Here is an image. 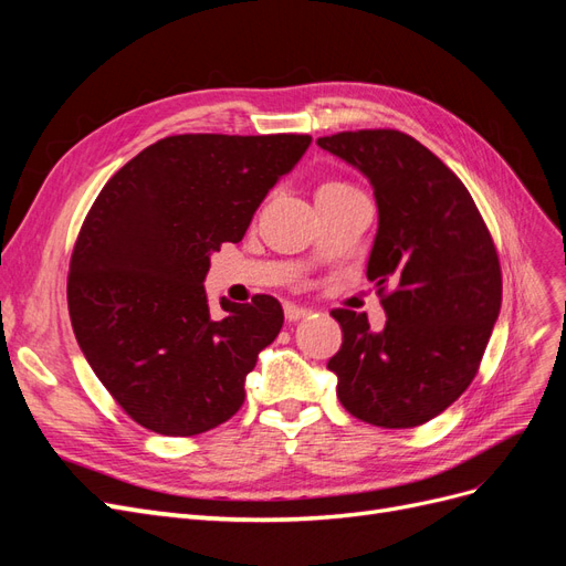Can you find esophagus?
<instances>
[{
  "label": "esophagus",
  "mask_w": 566,
  "mask_h": 566,
  "mask_svg": "<svg viewBox=\"0 0 566 566\" xmlns=\"http://www.w3.org/2000/svg\"><path fill=\"white\" fill-rule=\"evenodd\" d=\"M283 312H285L287 321H300V318H306L312 314L310 310H306V306H300V304H285Z\"/></svg>",
  "instance_id": "34e87169"
}]
</instances>
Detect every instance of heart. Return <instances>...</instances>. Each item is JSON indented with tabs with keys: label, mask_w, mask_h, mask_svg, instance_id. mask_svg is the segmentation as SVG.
<instances>
[{
	"label": "heart",
	"mask_w": 566,
	"mask_h": 566,
	"mask_svg": "<svg viewBox=\"0 0 566 566\" xmlns=\"http://www.w3.org/2000/svg\"><path fill=\"white\" fill-rule=\"evenodd\" d=\"M347 184H339V181H331V184H323L321 188H345Z\"/></svg>",
	"instance_id": "heart-1"
}]
</instances>
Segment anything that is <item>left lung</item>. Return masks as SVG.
I'll list each match as a JSON object with an SVG mask.
<instances>
[{"label":"left lung","mask_w":566,"mask_h":566,"mask_svg":"<svg viewBox=\"0 0 566 566\" xmlns=\"http://www.w3.org/2000/svg\"><path fill=\"white\" fill-rule=\"evenodd\" d=\"M323 150L370 179L380 227L368 260L387 323L333 310L342 347L328 361L358 420L406 430L470 387L501 312L499 252L476 205L430 148L399 129L321 136Z\"/></svg>","instance_id":"8db88e82"}]
</instances>
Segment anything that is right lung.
Returning a JSON list of instances; mask_svg holds the SVG:
<instances>
[{
	"mask_svg": "<svg viewBox=\"0 0 566 566\" xmlns=\"http://www.w3.org/2000/svg\"><path fill=\"white\" fill-rule=\"evenodd\" d=\"M310 134H175L101 188L67 271L82 354L125 413L150 432L193 437L238 413L256 354L283 325L276 297L205 295L210 254L310 148Z\"/></svg>",
	"mask_w": 566,
	"mask_h": 566,
	"instance_id": "obj_1",
	"label": "right lung"
}]
</instances>
